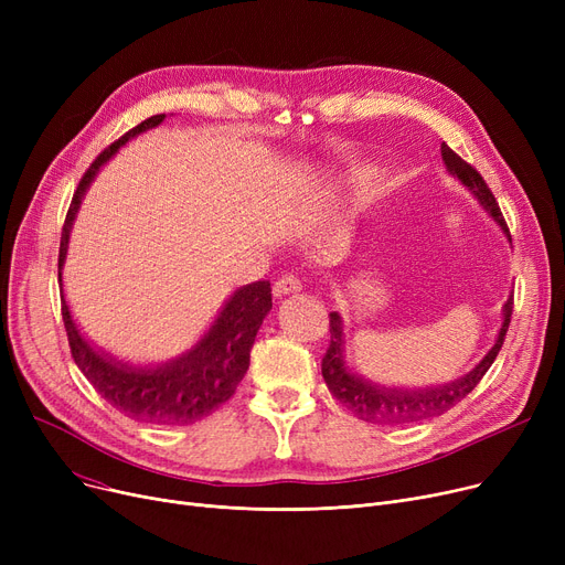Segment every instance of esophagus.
<instances>
[{
  "label": "esophagus",
  "mask_w": 565,
  "mask_h": 565,
  "mask_svg": "<svg viewBox=\"0 0 565 565\" xmlns=\"http://www.w3.org/2000/svg\"><path fill=\"white\" fill-rule=\"evenodd\" d=\"M300 290H302V281H300L298 277H292V275H286V277L277 279V281H275V286H273L275 298H284V295L300 292Z\"/></svg>",
  "instance_id": "1"
}]
</instances>
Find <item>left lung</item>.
Segmentation results:
<instances>
[{
  "mask_svg": "<svg viewBox=\"0 0 565 565\" xmlns=\"http://www.w3.org/2000/svg\"><path fill=\"white\" fill-rule=\"evenodd\" d=\"M441 160L447 164V171H451L458 181L479 199V203L486 207V213L501 226V231L509 235L511 233L507 222L501 217L499 205L486 185L483 175L467 164L456 151L447 143H441ZM513 316V295H509L507 305L501 309V328L497 334L494 345L488 350L486 358L473 366L467 375L449 382V384H439V387H428V390H396V387H382V384H375L371 380H364L362 375L352 373L345 364L343 358V320L337 311L330 313V348L322 358V377L328 382V390L337 401H341L354 417H360L362 422L377 424V426H396V424H414V422H424L439 417L447 409H451L456 403H460L477 384L481 377L488 373L492 362L497 360V354L503 345V337L509 332V322Z\"/></svg>",
  "mask_w": 565,
  "mask_h": 565,
  "instance_id": "8db88e82",
  "label": "left lung"
}]
</instances>
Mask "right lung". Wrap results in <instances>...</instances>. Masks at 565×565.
Segmentation results:
<instances>
[{
    "mask_svg": "<svg viewBox=\"0 0 565 565\" xmlns=\"http://www.w3.org/2000/svg\"><path fill=\"white\" fill-rule=\"evenodd\" d=\"M164 121V114L146 118L94 160L73 194L58 247V284L68 252L73 220L79 211L84 192L92 185L100 167L132 137ZM273 309L270 281H254L237 288L201 341L181 358L158 366H132L109 358L88 343L62 298V316L77 369L94 384V390L126 417L156 426H188L226 403L249 369V352L263 318Z\"/></svg>",
    "mask_w": 565,
    "mask_h": 565,
    "instance_id": "1",
    "label": "right lung"
}]
</instances>
